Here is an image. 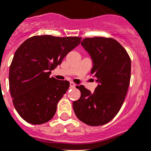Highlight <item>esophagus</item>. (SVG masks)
Segmentation results:
<instances>
[{
	"instance_id": "esophagus-1",
	"label": "esophagus",
	"mask_w": 151,
	"mask_h": 151,
	"mask_svg": "<svg viewBox=\"0 0 151 151\" xmlns=\"http://www.w3.org/2000/svg\"><path fill=\"white\" fill-rule=\"evenodd\" d=\"M76 86V84L73 82H70V87L71 88H74Z\"/></svg>"
}]
</instances>
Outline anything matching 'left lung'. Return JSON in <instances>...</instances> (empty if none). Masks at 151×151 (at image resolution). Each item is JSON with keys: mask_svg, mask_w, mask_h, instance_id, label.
<instances>
[{"mask_svg": "<svg viewBox=\"0 0 151 151\" xmlns=\"http://www.w3.org/2000/svg\"><path fill=\"white\" fill-rule=\"evenodd\" d=\"M81 45L91 56V73L99 84L93 93L83 85L77 86L81 96L73 102V109L83 123L101 126L114 118L124 101L130 81L131 60L122 45L112 38H85Z\"/></svg>", "mask_w": 151, "mask_h": 151, "instance_id": "left-lung-1", "label": "left lung"}]
</instances>
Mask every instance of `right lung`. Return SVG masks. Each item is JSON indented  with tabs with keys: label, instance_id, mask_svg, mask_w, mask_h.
Here are the masks:
<instances>
[{
	"label": "right lung",
	"instance_id": "1",
	"mask_svg": "<svg viewBox=\"0 0 151 151\" xmlns=\"http://www.w3.org/2000/svg\"><path fill=\"white\" fill-rule=\"evenodd\" d=\"M80 41V37L35 36L16 50L9 67V91L14 107L27 122L42 124L55 115L70 83L50 77V71Z\"/></svg>",
	"mask_w": 151,
	"mask_h": 151
}]
</instances>
